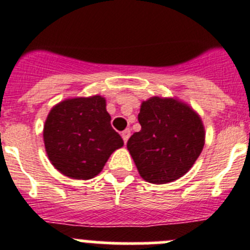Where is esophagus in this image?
<instances>
[{
	"label": "esophagus",
	"instance_id": "1",
	"mask_svg": "<svg viewBox=\"0 0 250 250\" xmlns=\"http://www.w3.org/2000/svg\"><path fill=\"white\" fill-rule=\"evenodd\" d=\"M121 138H123L124 143H125V144H126L127 140H129V138H130V130H129V129L124 130V131L121 132Z\"/></svg>",
	"mask_w": 250,
	"mask_h": 250
}]
</instances>
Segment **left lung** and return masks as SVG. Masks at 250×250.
<instances>
[{
	"instance_id": "obj_1",
	"label": "left lung",
	"mask_w": 250,
	"mask_h": 250,
	"mask_svg": "<svg viewBox=\"0 0 250 250\" xmlns=\"http://www.w3.org/2000/svg\"><path fill=\"white\" fill-rule=\"evenodd\" d=\"M141 130L127 140L140 176L152 184L182 178L199 158L205 141L202 119L188 104L154 96L143 101Z\"/></svg>"
}]
</instances>
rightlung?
I'll return each instance as SVG.
<instances>
[{"instance_id":"add662e5","label":"right lung","mask_w":250,"mask_h":250,"mask_svg":"<svg viewBox=\"0 0 250 250\" xmlns=\"http://www.w3.org/2000/svg\"><path fill=\"white\" fill-rule=\"evenodd\" d=\"M110 121L106 100L100 95L66 99L55 105L43 125L51 164L71 179L98 175L112 152L124 145Z\"/></svg>"}]
</instances>
